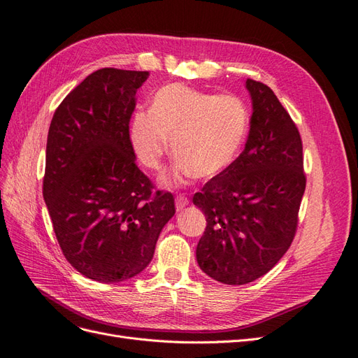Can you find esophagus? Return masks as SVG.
<instances>
[{"mask_svg":"<svg viewBox=\"0 0 358 358\" xmlns=\"http://www.w3.org/2000/svg\"><path fill=\"white\" fill-rule=\"evenodd\" d=\"M187 203H189L187 196L177 194V198H176V208H177V211H181Z\"/></svg>","mask_w":358,"mask_h":358,"instance_id":"1","label":"esophagus"}]
</instances>
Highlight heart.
<instances>
[{"label": "heart", "mask_w": 358, "mask_h": 358, "mask_svg": "<svg viewBox=\"0 0 358 358\" xmlns=\"http://www.w3.org/2000/svg\"><path fill=\"white\" fill-rule=\"evenodd\" d=\"M248 126V108L238 96L171 83L153 95L148 113L132 117L129 140L140 162L152 171L162 169L171 140L178 156L174 182L187 177L210 180L234 165Z\"/></svg>", "instance_id": "heart-1"}]
</instances>
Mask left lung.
<instances>
[{"instance_id": "left-lung-1", "label": "left lung", "mask_w": 358, "mask_h": 358, "mask_svg": "<svg viewBox=\"0 0 358 358\" xmlns=\"http://www.w3.org/2000/svg\"><path fill=\"white\" fill-rule=\"evenodd\" d=\"M247 89L252 116L244 152L193 196L206 217L196 259L229 285L252 282L285 255L306 187L296 123L269 86L248 78Z\"/></svg>"}]
</instances>
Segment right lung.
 <instances>
[{"instance_id":"1","label":"right lung","mask_w":358,"mask_h":358,"mask_svg":"<svg viewBox=\"0 0 358 358\" xmlns=\"http://www.w3.org/2000/svg\"><path fill=\"white\" fill-rule=\"evenodd\" d=\"M147 71L102 68L56 108L45 147L44 202L62 255L86 278L120 282L152 262L174 194L155 190L129 140Z\"/></svg>"}]
</instances>
